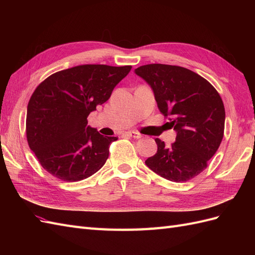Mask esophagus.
<instances>
[{
    "instance_id": "1",
    "label": "esophagus",
    "mask_w": 255,
    "mask_h": 255,
    "mask_svg": "<svg viewBox=\"0 0 255 255\" xmlns=\"http://www.w3.org/2000/svg\"><path fill=\"white\" fill-rule=\"evenodd\" d=\"M127 134H128L129 137L135 138V139H139V138H141V137H142V135H141L140 133L136 132V130H129V132H128Z\"/></svg>"
}]
</instances>
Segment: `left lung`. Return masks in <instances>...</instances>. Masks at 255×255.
I'll return each mask as SVG.
<instances>
[{
    "instance_id": "left-lung-1",
    "label": "left lung",
    "mask_w": 255,
    "mask_h": 255,
    "mask_svg": "<svg viewBox=\"0 0 255 255\" xmlns=\"http://www.w3.org/2000/svg\"><path fill=\"white\" fill-rule=\"evenodd\" d=\"M135 73L150 85L159 112L176 132L170 146L156 138L157 152L145 165L169 181L194 179L207 167L223 138L226 111L218 91L201 75L179 66L150 64Z\"/></svg>"
}]
</instances>
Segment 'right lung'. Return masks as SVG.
<instances>
[{
    "label": "right lung",
    "mask_w": 255,
    "mask_h": 255,
    "mask_svg": "<svg viewBox=\"0 0 255 255\" xmlns=\"http://www.w3.org/2000/svg\"><path fill=\"white\" fill-rule=\"evenodd\" d=\"M132 66L82 65L50 75L29 99L26 138L40 165L65 182L100 170L117 137L100 134L87 117L110 99Z\"/></svg>",
    "instance_id": "obj_1"
}]
</instances>
